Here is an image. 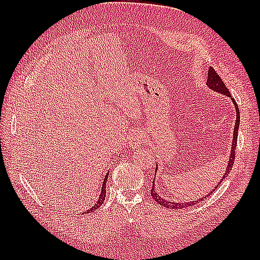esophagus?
Listing matches in <instances>:
<instances>
[{"instance_id":"obj_1","label":"esophagus","mask_w":260,"mask_h":260,"mask_svg":"<svg viewBox=\"0 0 260 260\" xmlns=\"http://www.w3.org/2000/svg\"><path fill=\"white\" fill-rule=\"evenodd\" d=\"M146 142V137L144 135V133H142L141 131L135 129L129 135V140H128V145L132 148H135L137 146H140L142 144H144Z\"/></svg>"}]
</instances>
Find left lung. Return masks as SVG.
I'll list each match as a JSON object with an SVG mask.
<instances>
[{"label": "left lung", "instance_id": "8db88e82", "mask_svg": "<svg viewBox=\"0 0 260 260\" xmlns=\"http://www.w3.org/2000/svg\"><path fill=\"white\" fill-rule=\"evenodd\" d=\"M207 85H208V87L210 88V89H212V90H214V91H218V92H220V93H222V95H224V96L230 97L231 101H233L234 105L236 106V112H237V119H236V125H235V129H234L233 147H231V154H230L229 163H228V165H227V170L224 171V174H223V176H222V179L220 180L219 183H218L217 185H215V187L213 189V191H214V190H217L218 187L220 186V183H221V182H222L225 178H227L228 174L230 173L231 169H233V167H234V162H235V157H236L237 139H238V129H239L240 114H239L238 105H237L235 99H234L233 97H231L230 91L228 90V88L225 87V85L223 84V81L221 80V78H220L219 75L217 74V71H215L212 67H210V68H209V71H208ZM156 170H157V168H156ZM156 170H155V171H156ZM152 182H153V185H154V180H153ZM213 191H211V193H209V194H208L207 197H209L210 194H212ZM151 196H152V198L154 199V200L156 201L157 204H159V206L164 207L165 209H182V208H187V207H190V206H193V204L199 203L200 201H203L204 199L207 198V197H204V198L199 199V200H197V201H192V202H179V203H178V202H171L170 200H164V199H162L161 197H159V196L157 194V193H156V191H154V186H152Z\"/></svg>", "mask_w": 260, "mask_h": 260}]
</instances>
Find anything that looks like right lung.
<instances>
[{"instance_id": "1", "label": "right lung", "mask_w": 260, "mask_h": 260, "mask_svg": "<svg viewBox=\"0 0 260 260\" xmlns=\"http://www.w3.org/2000/svg\"><path fill=\"white\" fill-rule=\"evenodd\" d=\"M107 179H108V173L106 174V176H105V179H104L103 186H102V193H101V197H99V199H98V201L96 202L95 206H93L92 208H90V210H87V211H86V212H84V213H90V212H93V211H95L96 209H98L99 207L102 206L103 202H104V200H105V197H106V181H107Z\"/></svg>"}]
</instances>
